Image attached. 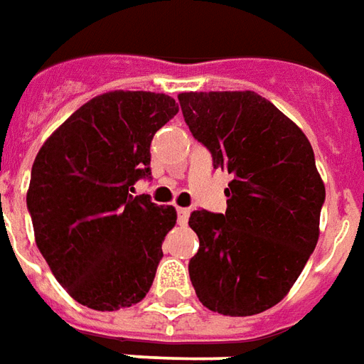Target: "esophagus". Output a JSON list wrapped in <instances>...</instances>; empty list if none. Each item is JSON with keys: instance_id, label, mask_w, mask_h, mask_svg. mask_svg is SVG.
I'll return each mask as SVG.
<instances>
[{"instance_id": "obj_1", "label": "esophagus", "mask_w": 364, "mask_h": 364, "mask_svg": "<svg viewBox=\"0 0 364 364\" xmlns=\"http://www.w3.org/2000/svg\"><path fill=\"white\" fill-rule=\"evenodd\" d=\"M189 214H191V208H177V220H179V224H187V220H189Z\"/></svg>"}]
</instances>
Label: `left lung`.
I'll return each mask as SVG.
<instances>
[{"mask_svg": "<svg viewBox=\"0 0 364 364\" xmlns=\"http://www.w3.org/2000/svg\"><path fill=\"white\" fill-rule=\"evenodd\" d=\"M195 140L232 173L226 213H191L189 261L198 300L224 316H253L287 296L320 236L326 187L304 132L253 91L179 95Z\"/></svg>", "mask_w": 364, "mask_h": 364, "instance_id": "obj_1", "label": "left lung"}]
</instances>
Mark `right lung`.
I'll use <instances>...</instances> for the list:
<instances>
[{"label":"right lung","instance_id":"right-lung-1","mask_svg":"<svg viewBox=\"0 0 364 364\" xmlns=\"http://www.w3.org/2000/svg\"><path fill=\"white\" fill-rule=\"evenodd\" d=\"M177 111L164 93L109 91L36 154L27 193L36 245L80 304L112 312L150 290L177 213L132 193L151 177V138Z\"/></svg>","mask_w":364,"mask_h":364}]
</instances>
